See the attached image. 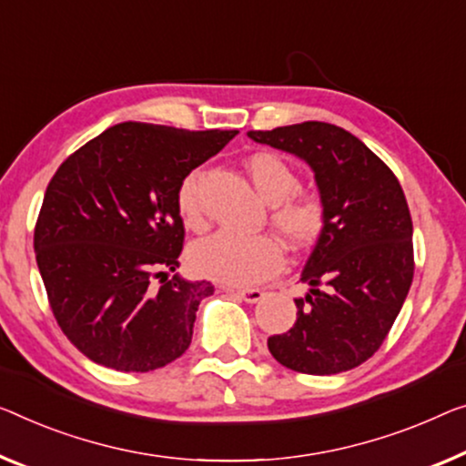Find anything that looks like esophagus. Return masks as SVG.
Masks as SVG:
<instances>
[{"label": "esophagus", "mask_w": 466, "mask_h": 466, "mask_svg": "<svg viewBox=\"0 0 466 466\" xmlns=\"http://www.w3.org/2000/svg\"><path fill=\"white\" fill-rule=\"evenodd\" d=\"M228 293L240 297V299H245L247 303H257L263 297L261 289H228Z\"/></svg>", "instance_id": "obj_1"}]
</instances>
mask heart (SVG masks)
Wrapping results in <instances>:
<instances>
[{
  "label": "heart",
  "instance_id": "heart-1",
  "mask_svg": "<svg viewBox=\"0 0 466 466\" xmlns=\"http://www.w3.org/2000/svg\"><path fill=\"white\" fill-rule=\"evenodd\" d=\"M247 171L269 203V224L290 247L308 248L326 226V203L314 190H299V173L274 152H255ZM177 209L192 230L203 228L200 171H190L177 188ZM192 266L226 284H255L280 272L284 248L272 234L219 232L192 248Z\"/></svg>",
  "mask_w": 466,
  "mask_h": 466
}]
</instances>
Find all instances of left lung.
Masks as SVG:
<instances>
[{
	"label": "left lung",
	"mask_w": 466,
	"mask_h": 466,
	"mask_svg": "<svg viewBox=\"0 0 466 466\" xmlns=\"http://www.w3.org/2000/svg\"><path fill=\"white\" fill-rule=\"evenodd\" d=\"M251 140L287 150L314 169L326 226L295 299L293 329L268 339L282 366L303 374H337L366 362L391 330L414 276L412 218L393 171L337 125L305 121Z\"/></svg>",
	"instance_id": "obj_1"
}]
</instances>
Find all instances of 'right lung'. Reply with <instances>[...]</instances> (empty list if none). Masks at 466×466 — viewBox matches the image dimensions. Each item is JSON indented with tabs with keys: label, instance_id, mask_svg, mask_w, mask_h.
Wrapping results in <instances>:
<instances>
[{
	"label": "right lung",
	"instance_id": "right-lung-1",
	"mask_svg": "<svg viewBox=\"0 0 466 466\" xmlns=\"http://www.w3.org/2000/svg\"><path fill=\"white\" fill-rule=\"evenodd\" d=\"M234 136L127 121L54 173L35 224V257L56 322L92 362L150 372L188 350L213 284L169 278L186 234L177 188Z\"/></svg>",
	"mask_w": 466,
	"mask_h": 466
}]
</instances>
